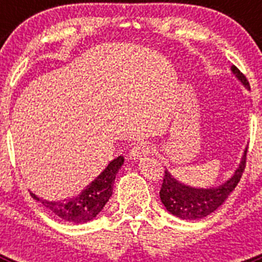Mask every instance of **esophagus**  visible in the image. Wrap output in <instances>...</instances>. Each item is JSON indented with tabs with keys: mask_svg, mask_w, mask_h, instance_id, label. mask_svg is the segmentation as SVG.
Returning a JSON list of instances; mask_svg holds the SVG:
<instances>
[{
	"mask_svg": "<svg viewBox=\"0 0 262 262\" xmlns=\"http://www.w3.org/2000/svg\"><path fill=\"white\" fill-rule=\"evenodd\" d=\"M154 148L149 143H140V144H136L131 148L129 151V157L134 160H140L143 157H147L152 154Z\"/></svg>",
	"mask_w": 262,
	"mask_h": 262,
	"instance_id": "obj_1",
	"label": "esophagus"
}]
</instances>
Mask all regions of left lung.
<instances>
[{
    "mask_svg": "<svg viewBox=\"0 0 262 262\" xmlns=\"http://www.w3.org/2000/svg\"><path fill=\"white\" fill-rule=\"evenodd\" d=\"M233 75L239 78L247 89H249V82L244 75L235 66L231 68ZM247 148L232 177L227 180L223 185L210 189H196V187L187 186L177 181L168 170H165L161 190H160V200L163 202L170 214L181 217L185 221H200L205 216L214 212L217 207H221L224 201L228 198L235 187L239 184L243 172L247 163Z\"/></svg>",
    "mask_w": 262,
    "mask_h": 262,
    "instance_id": "8db88e82",
    "label": "left lung"
}]
</instances>
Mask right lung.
I'll use <instances>...</instances> for the list:
<instances>
[{"mask_svg": "<svg viewBox=\"0 0 262 262\" xmlns=\"http://www.w3.org/2000/svg\"><path fill=\"white\" fill-rule=\"evenodd\" d=\"M123 156H118L117 159L110 161L105 170L76 196L50 202V201L41 200L31 191L30 194L34 200L46 206L53 215L59 216L62 221L77 224L86 223V222L93 221L110 200L115 176L120 166L123 165Z\"/></svg>", "mask_w": 262, "mask_h": 262, "instance_id": "right-lung-1", "label": "right lung"}]
</instances>
